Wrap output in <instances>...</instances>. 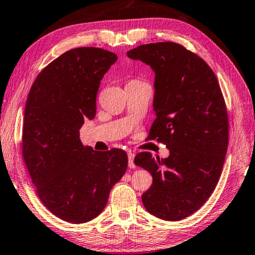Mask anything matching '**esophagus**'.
<instances>
[{"instance_id": "esophagus-1", "label": "esophagus", "mask_w": 255, "mask_h": 255, "mask_svg": "<svg viewBox=\"0 0 255 255\" xmlns=\"http://www.w3.org/2000/svg\"><path fill=\"white\" fill-rule=\"evenodd\" d=\"M135 155L132 153H128V165L129 168H136V164L134 162Z\"/></svg>"}]
</instances>
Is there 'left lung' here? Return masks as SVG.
<instances>
[{
    "label": "left lung",
    "mask_w": 255,
    "mask_h": 255,
    "mask_svg": "<svg viewBox=\"0 0 255 255\" xmlns=\"http://www.w3.org/2000/svg\"><path fill=\"white\" fill-rule=\"evenodd\" d=\"M155 72L156 119L148 139L163 143L167 159L137 153L135 164L151 173L145 209L162 220L196 212L215 191L228 147V116L219 83L208 63L183 45L159 42L127 52Z\"/></svg>",
    "instance_id": "8db88e82"
}]
</instances>
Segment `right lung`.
<instances>
[{"label": "right lung", "mask_w": 255, "mask_h": 255, "mask_svg": "<svg viewBox=\"0 0 255 255\" xmlns=\"http://www.w3.org/2000/svg\"><path fill=\"white\" fill-rule=\"evenodd\" d=\"M118 56L77 47L48 63L28 94L22 157L42 203L60 219L83 224L106 208L128 165L127 153L84 147L79 129L96 113L101 79Z\"/></svg>", "instance_id": "right-lung-1"}]
</instances>
